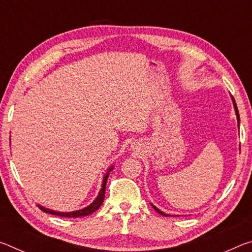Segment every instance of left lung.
Wrapping results in <instances>:
<instances>
[{
  "instance_id": "1",
  "label": "left lung",
  "mask_w": 252,
  "mask_h": 252,
  "mask_svg": "<svg viewBox=\"0 0 252 252\" xmlns=\"http://www.w3.org/2000/svg\"><path fill=\"white\" fill-rule=\"evenodd\" d=\"M232 100H233V105H234V110H236V114H237V120H238V123H239V121H240V118H239V112H238V108H237V104H236V101H234V99H233V97H232ZM152 207H153V209H155V210L158 212V213H160V215L161 216H165V217H167L168 215H165V213L164 212H162V211H160L159 210V209H158L157 207H155V206H153V204H152Z\"/></svg>"
}]
</instances>
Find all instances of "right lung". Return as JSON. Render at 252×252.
Listing matches in <instances>:
<instances>
[{"label": "right lung", "instance_id": "obj_1", "mask_svg": "<svg viewBox=\"0 0 252 252\" xmlns=\"http://www.w3.org/2000/svg\"><path fill=\"white\" fill-rule=\"evenodd\" d=\"M112 169H113V168H110L109 171L106 172V174L104 176L103 183H102V189L100 190V192H99V195H97V198L90 204V206H88L87 208L81 209V210L73 211V212H57V211L50 210V209H46V208H44V207H42V206H40V204H37V207H39L43 212L50 213V215L59 216V217H65V218H78V217H84V216L91 215V213L96 211L97 209H99V208L101 207V204L103 203V201H104V193H105L106 180H108L109 173H110V171H111V170H112Z\"/></svg>", "mask_w": 252, "mask_h": 252}]
</instances>
